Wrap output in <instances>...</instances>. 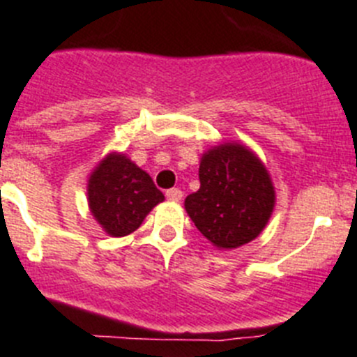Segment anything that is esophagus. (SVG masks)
<instances>
[{"label": "esophagus", "mask_w": 357, "mask_h": 357, "mask_svg": "<svg viewBox=\"0 0 357 357\" xmlns=\"http://www.w3.org/2000/svg\"><path fill=\"white\" fill-rule=\"evenodd\" d=\"M167 199L172 202H179L183 199V192L179 188H171V190H167Z\"/></svg>", "instance_id": "obj_1"}]
</instances>
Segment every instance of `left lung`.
I'll use <instances>...</instances> for the list:
<instances>
[{
  "mask_svg": "<svg viewBox=\"0 0 357 357\" xmlns=\"http://www.w3.org/2000/svg\"><path fill=\"white\" fill-rule=\"evenodd\" d=\"M199 181L185 210L211 245L238 249L259 236L274 211L275 188L255 151L240 142L210 147L201 156Z\"/></svg>",
  "mask_w": 357,
  "mask_h": 357,
  "instance_id": "8db88e82",
  "label": "left lung"
}]
</instances>
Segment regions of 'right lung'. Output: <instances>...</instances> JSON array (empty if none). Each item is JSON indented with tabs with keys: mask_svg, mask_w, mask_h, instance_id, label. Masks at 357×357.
<instances>
[{
	"mask_svg": "<svg viewBox=\"0 0 357 357\" xmlns=\"http://www.w3.org/2000/svg\"><path fill=\"white\" fill-rule=\"evenodd\" d=\"M86 201L102 231L121 238L139 229L149 211L165 201V195L124 153L112 151L86 179Z\"/></svg>",
	"mask_w": 357,
	"mask_h": 357,
	"instance_id": "obj_1",
	"label": "right lung"
}]
</instances>
